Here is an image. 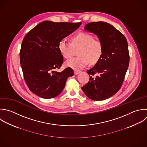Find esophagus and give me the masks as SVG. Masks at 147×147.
Returning <instances> with one entry per match:
<instances>
[{"label":"esophagus","instance_id":"obj_1","mask_svg":"<svg viewBox=\"0 0 147 147\" xmlns=\"http://www.w3.org/2000/svg\"><path fill=\"white\" fill-rule=\"evenodd\" d=\"M79 73H80V71H76V70H75V71H74V74H75V75H78Z\"/></svg>","mask_w":147,"mask_h":147}]
</instances>
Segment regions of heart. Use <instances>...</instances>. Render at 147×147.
I'll return each mask as SVG.
<instances>
[{
  "label": "heart",
  "instance_id": "heart-1",
  "mask_svg": "<svg viewBox=\"0 0 147 147\" xmlns=\"http://www.w3.org/2000/svg\"><path fill=\"white\" fill-rule=\"evenodd\" d=\"M71 42L65 39L61 40L58 44V49L65 59L70 58L74 49H78V56L71 58L65 62L66 66L74 69L84 68L88 63L93 64L97 63L102 57L103 47L101 41L94 38L93 36L87 33H79L74 36Z\"/></svg>",
  "mask_w": 147,
  "mask_h": 147
}]
</instances>
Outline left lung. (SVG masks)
<instances>
[{
	"instance_id": "obj_1",
	"label": "left lung",
	"mask_w": 147,
	"mask_h": 147,
	"mask_svg": "<svg viewBox=\"0 0 147 147\" xmlns=\"http://www.w3.org/2000/svg\"><path fill=\"white\" fill-rule=\"evenodd\" d=\"M84 29L98 36L102 44L103 53L87 71L90 80L82 90L92 100H105L117 93L123 83L129 64L127 42L119 31L106 22L89 23ZM95 74L97 76L92 77Z\"/></svg>"
}]
</instances>
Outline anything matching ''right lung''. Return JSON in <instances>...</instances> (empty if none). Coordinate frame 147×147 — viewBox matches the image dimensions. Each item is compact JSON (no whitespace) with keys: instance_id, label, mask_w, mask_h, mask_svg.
Here are the masks:
<instances>
[{"instance_id":"add662e5","label":"right lung","mask_w":147,"mask_h":147,"mask_svg":"<svg viewBox=\"0 0 147 147\" xmlns=\"http://www.w3.org/2000/svg\"><path fill=\"white\" fill-rule=\"evenodd\" d=\"M81 22L44 21L25 37L20 51V63L29 90L42 98H53L63 90L67 79L74 71L66 68L61 72L63 57L58 49L59 41L80 26Z\"/></svg>"}]
</instances>
